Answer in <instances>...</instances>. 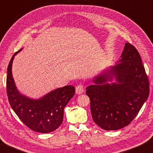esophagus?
<instances>
[{"label":"esophagus","mask_w":153,"mask_h":153,"mask_svg":"<svg viewBox=\"0 0 153 153\" xmlns=\"http://www.w3.org/2000/svg\"><path fill=\"white\" fill-rule=\"evenodd\" d=\"M83 91H84V88L81 84H79L76 87V93L78 94V95L83 93Z\"/></svg>","instance_id":"obj_1"}]
</instances>
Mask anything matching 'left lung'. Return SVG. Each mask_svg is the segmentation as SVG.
Segmentation results:
<instances>
[{
	"label": "left lung",
	"mask_w": 153,
	"mask_h": 153,
	"mask_svg": "<svg viewBox=\"0 0 153 153\" xmlns=\"http://www.w3.org/2000/svg\"><path fill=\"white\" fill-rule=\"evenodd\" d=\"M117 62L94 77V84L85 91L94 122L108 131L128 125L149 95V81L137 49L125 43Z\"/></svg>",
	"instance_id": "8db88e82"
}]
</instances>
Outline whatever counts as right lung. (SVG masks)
<instances>
[{"label":"right lung","instance_id":"1","mask_svg":"<svg viewBox=\"0 0 153 153\" xmlns=\"http://www.w3.org/2000/svg\"><path fill=\"white\" fill-rule=\"evenodd\" d=\"M16 52L7 67V94L10 104L21 120L32 130L51 132L62 124L64 108L75 93L73 85L56 88L39 99H32L18 91L12 76V67Z\"/></svg>","mask_w":153,"mask_h":153}]
</instances>
